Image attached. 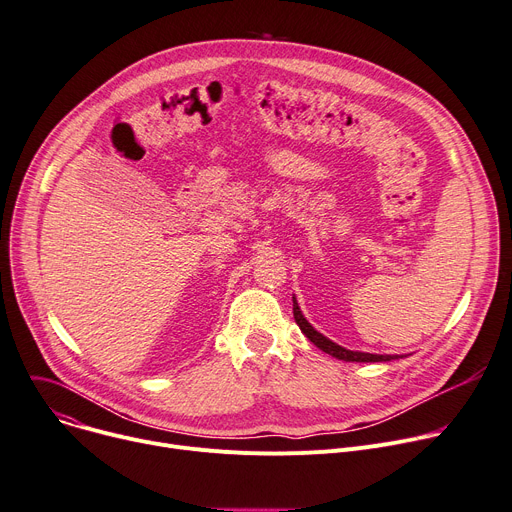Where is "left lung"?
Masks as SVG:
<instances>
[{"instance_id": "left-lung-1", "label": "left lung", "mask_w": 512, "mask_h": 512, "mask_svg": "<svg viewBox=\"0 0 512 512\" xmlns=\"http://www.w3.org/2000/svg\"><path fill=\"white\" fill-rule=\"evenodd\" d=\"M293 316L297 326L301 328V332L316 344L318 348H322L328 355L340 359V361H348V363H381V361H391V359H398V357H391V355H369V352H355V350H346L342 346H338L336 342L328 340L326 336H322L318 330H313L311 324L303 318V313L299 311V305L293 297Z\"/></svg>"}]
</instances>
